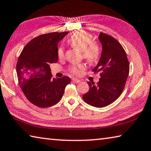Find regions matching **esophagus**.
<instances>
[{
	"label": "esophagus",
	"mask_w": 151,
	"mask_h": 151,
	"mask_svg": "<svg viewBox=\"0 0 151 151\" xmlns=\"http://www.w3.org/2000/svg\"><path fill=\"white\" fill-rule=\"evenodd\" d=\"M73 81L74 82V83H81V81L79 80V79H77V78H73Z\"/></svg>",
	"instance_id": "obj_1"
}]
</instances>
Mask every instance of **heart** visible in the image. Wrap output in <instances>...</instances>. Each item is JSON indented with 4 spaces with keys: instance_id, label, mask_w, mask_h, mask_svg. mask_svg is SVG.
<instances>
[{
    "instance_id": "heart-1",
    "label": "heart",
    "mask_w": 151,
    "mask_h": 151,
    "mask_svg": "<svg viewBox=\"0 0 151 151\" xmlns=\"http://www.w3.org/2000/svg\"><path fill=\"white\" fill-rule=\"evenodd\" d=\"M93 36L85 31H77L72 35L68 40L69 44L73 48L82 52L83 57L91 64L96 63L99 60L101 55V48L100 45L93 41ZM58 58L63 59L65 57V53L62 48L57 50ZM85 69L83 65H75L70 67V72L74 75H81Z\"/></svg>"
}]
</instances>
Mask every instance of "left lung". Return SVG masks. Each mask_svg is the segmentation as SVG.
<instances>
[{"label": "left lung", "mask_w": 151, "mask_h": 151, "mask_svg": "<svg viewBox=\"0 0 151 151\" xmlns=\"http://www.w3.org/2000/svg\"><path fill=\"white\" fill-rule=\"evenodd\" d=\"M99 39L103 47L94 73L100 72L96 85L88 82V92L83 99L91 106L101 108L113 103L124 90L129 73V62L122 45L111 36L101 32Z\"/></svg>", "instance_id": "obj_1"}]
</instances>
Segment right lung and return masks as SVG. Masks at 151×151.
<instances>
[{
  "mask_svg": "<svg viewBox=\"0 0 151 151\" xmlns=\"http://www.w3.org/2000/svg\"><path fill=\"white\" fill-rule=\"evenodd\" d=\"M68 32H50L34 38L24 47L17 64L20 88L30 103L40 108L55 105L62 99L68 76L52 78L50 65L57 63L58 43Z\"/></svg>",
  "mask_w": 151,
  "mask_h": 151,
  "instance_id": "add662e5",
  "label": "right lung"
}]
</instances>
